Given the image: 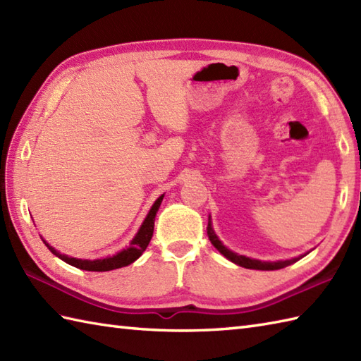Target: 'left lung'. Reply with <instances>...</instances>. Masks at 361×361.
<instances>
[{
	"mask_svg": "<svg viewBox=\"0 0 361 361\" xmlns=\"http://www.w3.org/2000/svg\"><path fill=\"white\" fill-rule=\"evenodd\" d=\"M208 237H209V240H211V243L214 245V247H216L228 260H231V262H234L235 265H239V267L251 268V270H268V271H270V270H279V268H283V267H288L291 264H295L296 260H299V259L307 255V252H305V255H301V256H298V257L287 259V260H276V262H265V260L251 259V257H247V256L237 255V252L226 248L225 245L220 242L217 234L214 233L211 216H209V221H208Z\"/></svg>",
	"mask_w": 361,
	"mask_h": 361,
	"instance_id": "8db88e82",
	"label": "left lung"
}]
</instances>
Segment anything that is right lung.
I'll return each instance as SVG.
<instances>
[{
    "instance_id": "right-lung-1",
    "label": "right lung",
    "mask_w": 361,
    "mask_h": 361,
    "mask_svg": "<svg viewBox=\"0 0 361 361\" xmlns=\"http://www.w3.org/2000/svg\"><path fill=\"white\" fill-rule=\"evenodd\" d=\"M164 194L159 195L155 203L152 204L150 211L147 212V216H145L142 225L137 229V233L135 234V237L132 240H130V245L127 248L121 250L119 252L109 257H102V259H78V257H70L66 255H62V252H59L56 248H52L51 245L46 242L44 239H42L44 242L46 247L49 248V251L52 252L54 256H57L59 259H62L63 262L70 264L75 268H80V270H85V271H110V270H116V268H122V267H127L130 264H133L135 260L140 257L142 252L147 248V245L152 239L153 235V226H155V216L161 206V202H163Z\"/></svg>"
}]
</instances>
